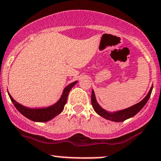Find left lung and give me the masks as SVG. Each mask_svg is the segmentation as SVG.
Wrapping results in <instances>:
<instances>
[{
    "mask_svg": "<svg viewBox=\"0 0 161 161\" xmlns=\"http://www.w3.org/2000/svg\"><path fill=\"white\" fill-rule=\"evenodd\" d=\"M153 86L150 89L148 94L146 95L145 98H144L141 102L139 103L136 104V105H133V106L128 108L125 109V110L120 111V112L113 113V114H110V113H108L106 111H105L104 109H102L98 104L97 103L96 99H95V93L94 91L92 90V96H91V102L93 108L95 111V112L98 113L100 116L105 118V119L110 120V121H115V122H121V121H125V120L128 119V118L133 117L135 116L137 113H138L141 109L143 108V107L146 105V103L147 102L148 99H149L150 96L151 95V92H152Z\"/></svg>",
    "mask_w": 161,
    "mask_h": 161,
    "instance_id": "8db88e82",
    "label": "left lung"
}]
</instances>
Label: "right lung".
Listing matches in <instances>:
<instances>
[{
  "label": "right lung",
  "mask_w": 161,
  "mask_h": 161,
  "mask_svg": "<svg viewBox=\"0 0 161 161\" xmlns=\"http://www.w3.org/2000/svg\"><path fill=\"white\" fill-rule=\"evenodd\" d=\"M77 83V81L73 82L72 83L69 84L66 88H65L64 91H63V95H62L60 99L57 103H56L55 105H52V106L47 108H40V109H31L26 108L23 105H21L20 104L17 103V102H15L13 99L10 94V100L12 101V102L14 103L16 108L20 112L21 114L24 116H25L26 118H29V119L32 120L33 121H39V122H44V121H47L51 120L52 118H53L55 116L58 115L59 113L63 112V108H64L65 105H66L67 102V98H68V95L69 91Z\"/></svg>",
  "instance_id": "obj_1"
}]
</instances>
